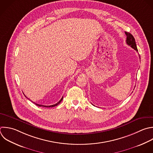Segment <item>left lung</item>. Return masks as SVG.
Here are the masks:
<instances>
[{
    "label": "left lung",
    "instance_id": "obj_1",
    "mask_svg": "<svg viewBox=\"0 0 153 153\" xmlns=\"http://www.w3.org/2000/svg\"><path fill=\"white\" fill-rule=\"evenodd\" d=\"M125 33L127 36V39H126L127 44L128 45H130L132 48H133L134 50H136L137 52L138 50H137V47H136V42H135L134 38L133 36V35L131 33H130L128 32H125ZM139 57H140V56H139Z\"/></svg>",
    "mask_w": 153,
    "mask_h": 153
}]
</instances>
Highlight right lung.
Segmentation results:
<instances>
[{
    "mask_svg": "<svg viewBox=\"0 0 153 153\" xmlns=\"http://www.w3.org/2000/svg\"><path fill=\"white\" fill-rule=\"evenodd\" d=\"M63 100V97H62V99L59 101V102H57V103H56V104H54V105H50V106H45V105H39V104H37V103H35V102H33L35 104H36L37 106H43V107H46V108H47V107H54V106H57V105H58L61 102H62V100Z\"/></svg>",
    "mask_w": 153,
    "mask_h": 153,
    "instance_id": "right-lung-1",
    "label": "right lung"
}]
</instances>
